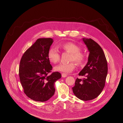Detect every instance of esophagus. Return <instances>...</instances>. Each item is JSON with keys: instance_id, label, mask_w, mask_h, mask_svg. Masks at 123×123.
I'll return each instance as SVG.
<instances>
[{"instance_id": "34e87169", "label": "esophagus", "mask_w": 123, "mask_h": 123, "mask_svg": "<svg viewBox=\"0 0 123 123\" xmlns=\"http://www.w3.org/2000/svg\"><path fill=\"white\" fill-rule=\"evenodd\" d=\"M67 74H65V73H62V77H67Z\"/></svg>"}]
</instances>
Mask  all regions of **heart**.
<instances>
[{"instance_id": "b5f03b06", "label": "heart", "mask_w": 123, "mask_h": 123, "mask_svg": "<svg viewBox=\"0 0 123 123\" xmlns=\"http://www.w3.org/2000/svg\"><path fill=\"white\" fill-rule=\"evenodd\" d=\"M58 47L62 50L71 54V61H74L78 64H82L86 59V55L80 51V48L72 42H66L59 44ZM48 58L49 61L54 64L58 63L60 59L59 51L55 48H51L48 51ZM74 62L69 63H61L54 68L55 71L64 73H70L74 71L75 68Z\"/></svg>"}]
</instances>
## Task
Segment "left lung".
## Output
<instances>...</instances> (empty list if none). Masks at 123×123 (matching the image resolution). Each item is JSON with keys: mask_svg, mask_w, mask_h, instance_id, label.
I'll list each match as a JSON object with an SVG mask.
<instances>
[{"mask_svg": "<svg viewBox=\"0 0 123 123\" xmlns=\"http://www.w3.org/2000/svg\"><path fill=\"white\" fill-rule=\"evenodd\" d=\"M89 51L87 63L79 73L83 79L77 78L73 87L74 95L83 101L91 100L96 98L105 85L108 74V64L101 47L92 39L82 38Z\"/></svg>", "mask_w": 123, "mask_h": 123, "instance_id": "1", "label": "left lung"}]
</instances>
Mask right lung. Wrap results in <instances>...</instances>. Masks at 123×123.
I'll list each match as a JSON object with an SVG mask.
<instances>
[{"label":"right lung","instance_id":"1","mask_svg":"<svg viewBox=\"0 0 123 123\" xmlns=\"http://www.w3.org/2000/svg\"><path fill=\"white\" fill-rule=\"evenodd\" d=\"M53 39L39 38L23 54L20 62L19 76L24 92L31 99L45 102L55 92V82L61 77L59 72L52 73L48 51Z\"/></svg>","mask_w":123,"mask_h":123}]
</instances>
